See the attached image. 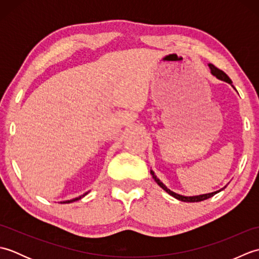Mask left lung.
Here are the masks:
<instances>
[{
	"label": "left lung",
	"instance_id": "8db88e82",
	"mask_svg": "<svg viewBox=\"0 0 259 259\" xmlns=\"http://www.w3.org/2000/svg\"><path fill=\"white\" fill-rule=\"evenodd\" d=\"M209 65V68H210V70H211V73L216 76V78H218L219 80H223V81H225V82H227V83H229V84H232L233 83V81L229 79V76L224 72V71H222L221 69H218V68H216L214 67L213 64H208ZM233 88H234V85H233ZM150 174H151V176H152V178L155 179V181L156 183L161 187V188L164 190V191H167L168 194L170 195V196H172V197H175L176 199H178V200H181V201H185V202H198V201H202V200H206V199H208V198H210V197H212V196H214L217 194V192H219V191H222L223 189H225L226 188V186L224 187V188H222L221 190H218V191H213V192H210V194H205V195H199V196H191V197H186V196H181V195H178V194H176V192H174V191H171L170 189H168L166 186H164L160 180H159V178H157V176L155 175V172L152 171V170H150Z\"/></svg>",
	"mask_w": 259,
	"mask_h": 259
}]
</instances>
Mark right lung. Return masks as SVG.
<instances>
[{
  "label": "right lung",
  "instance_id": "obj_1",
  "mask_svg": "<svg viewBox=\"0 0 259 259\" xmlns=\"http://www.w3.org/2000/svg\"><path fill=\"white\" fill-rule=\"evenodd\" d=\"M89 192V191H88ZM88 192H85V194H83L82 196H80V197H76V198H74V199H71V200H67V201H63V203H70V202H73V201H76V200H79V199H81L82 197H84L85 195H88Z\"/></svg>",
  "mask_w": 259,
  "mask_h": 259
}]
</instances>
